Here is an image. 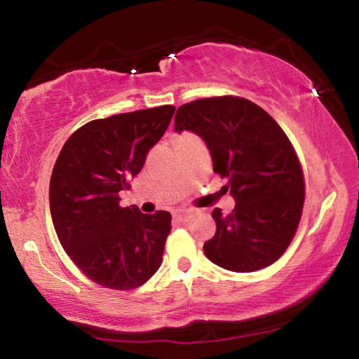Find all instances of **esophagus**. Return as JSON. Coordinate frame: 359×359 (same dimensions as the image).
Returning a JSON list of instances; mask_svg holds the SVG:
<instances>
[{
    "mask_svg": "<svg viewBox=\"0 0 359 359\" xmlns=\"http://www.w3.org/2000/svg\"><path fill=\"white\" fill-rule=\"evenodd\" d=\"M193 217V210H177L174 212V218L177 222H188Z\"/></svg>",
    "mask_w": 359,
    "mask_h": 359,
    "instance_id": "1",
    "label": "esophagus"
}]
</instances>
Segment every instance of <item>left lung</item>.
I'll list each match as a JSON object with an SVG mask.
<instances>
[{
  "label": "left lung",
  "instance_id": "1",
  "mask_svg": "<svg viewBox=\"0 0 359 359\" xmlns=\"http://www.w3.org/2000/svg\"><path fill=\"white\" fill-rule=\"evenodd\" d=\"M174 130L203 139L236 201L228 215L212 212L217 231L203 247L205 257L233 272L276 263L293 241L304 205L299 160L277 121L252 101L220 96L180 106Z\"/></svg>",
  "mask_w": 359,
  "mask_h": 359
}]
</instances>
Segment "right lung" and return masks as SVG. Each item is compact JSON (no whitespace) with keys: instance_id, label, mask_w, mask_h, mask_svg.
<instances>
[{"instance_id":"right-lung-1","label":"right lung","mask_w":359,"mask_h":359,"mask_svg":"<svg viewBox=\"0 0 359 359\" xmlns=\"http://www.w3.org/2000/svg\"><path fill=\"white\" fill-rule=\"evenodd\" d=\"M174 106L88 121L53 166L48 201L60 244L90 280L114 290L141 287L161 266L171 214L120 208V191L141 172Z\"/></svg>"}]
</instances>
